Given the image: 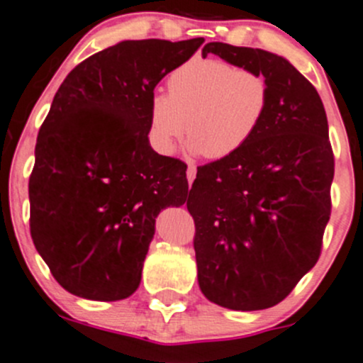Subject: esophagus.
I'll return each instance as SVG.
<instances>
[{
  "mask_svg": "<svg viewBox=\"0 0 363 363\" xmlns=\"http://www.w3.org/2000/svg\"><path fill=\"white\" fill-rule=\"evenodd\" d=\"M186 175H188V182L191 184V182L195 181V177H196V168L193 167V164H189L188 170H186Z\"/></svg>",
  "mask_w": 363,
  "mask_h": 363,
  "instance_id": "esophagus-1",
  "label": "esophagus"
}]
</instances>
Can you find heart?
<instances>
[{"label": "heart", "instance_id": "b5f03b06", "mask_svg": "<svg viewBox=\"0 0 363 363\" xmlns=\"http://www.w3.org/2000/svg\"><path fill=\"white\" fill-rule=\"evenodd\" d=\"M272 89L263 73L211 57H196L168 77V94L156 93L149 108V137L172 155L186 135L189 149L207 160L242 151L265 121Z\"/></svg>", "mask_w": 363, "mask_h": 363}]
</instances>
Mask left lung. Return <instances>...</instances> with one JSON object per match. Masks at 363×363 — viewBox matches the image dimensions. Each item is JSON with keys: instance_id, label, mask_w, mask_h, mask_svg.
Listing matches in <instances>:
<instances>
[{"instance_id": "obj_1", "label": "left lung", "mask_w": 363, "mask_h": 363, "mask_svg": "<svg viewBox=\"0 0 363 363\" xmlns=\"http://www.w3.org/2000/svg\"><path fill=\"white\" fill-rule=\"evenodd\" d=\"M211 52L263 73L272 98L250 144L199 167L189 189L199 284L221 307L267 309L320 258L334 179L327 113L313 84L284 57L221 42L202 49L203 57Z\"/></svg>"}]
</instances>
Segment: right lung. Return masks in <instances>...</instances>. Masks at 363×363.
Returning <instances> with one entry per match:
<instances>
[{"mask_svg":"<svg viewBox=\"0 0 363 363\" xmlns=\"http://www.w3.org/2000/svg\"><path fill=\"white\" fill-rule=\"evenodd\" d=\"M203 38L126 40L68 73L38 131L29 230L54 279L87 300H123L167 207L188 196L186 163L149 144L155 87Z\"/></svg>","mask_w":363,"mask_h":363,"instance_id":"add662e5","label":"right lung"}]
</instances>
